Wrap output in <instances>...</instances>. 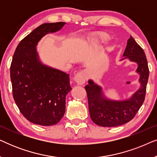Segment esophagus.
Returning <instances> with one entry per match:
<instances>
[{
    "label": "esophagus",
    "mask_w": 157,
    "mask_h": 157,
    "mask_svg": "<svg viewBox=\"0 0 157 157\" xmlns=\"http://www.w3.org/2000/svg\"><path fill=\"white\" fill-rule=\"evenodd\" d=\"M74 79L78 84H83L86 80V74L85 71H81L76 73L75 74Z\"/></svg>",
    "instance_id": "esophagus-1"
}]
</instances>
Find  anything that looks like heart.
Returning <instances> with one entry per match:
<instances>
[{
	"label": "heart",
	"instance_id": "obj_1",
	"mask_svg": "<svg viewBox=\"0 0 157 157\" xmlns=\"http://www.w3.org/2000/svg\"><path fill=\"white\" fill-rule=\"evenodd\" d=\"M109 37L108 35L103 33V34H101V35L97 38V40L99 42L104 43V42H106L107 40H109Z\"/></svg>",
	"mask_w": 157,
	"mask_h": 157
}]
</instances>
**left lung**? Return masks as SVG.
<instances>
[{"instance_id":"1","label":"left lung","mask_w":157,"mask_h":157,"mask_svg":"<svg viewBox=\"0 0 157 157\" xmlns=\"http://www.w3.org/2000/svg\"><path fill=\"white\" fill-rule=\"evenodd\" d=\"M123 59H128L138 64L136 72L140 75L141 87L128 100L111 101L105 97L102 89L92 80L85 86L90 117L98 126L113 127L130 121L138 112L145 99L149 71L144 51L132 36L127 40ZM122 59V60H123Z\"/></svg>"}]
</instances>
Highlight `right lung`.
I'll use <instances>...</instances> for the list:
<instances>
[{
    "instance_id": "obj_1",
    "label": "right lung",
    "mask_w": 157,
    "mask_h": 157,
    "mask_svg": "<svg viewBox=\"0 0 157 157\" xmlns=\"http://www.w3.org/2000/svg\"><path fill=\"white\" fill-rule=\"evenodd\" d=\"M64 22L39 25L19 43L10 64L13 96L21 113L32 123L56 124L66 111V96L72 88L69 74L45 66L36 46L48 33L59 31Z\"/></svg>"
}]
</instances>
